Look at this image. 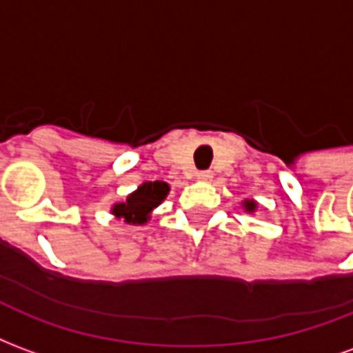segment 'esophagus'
Here are the masks:
<instances>
[{"instance_id": "obj_1", "label": "esophagus", "mask_w": 353, "mask_h": 353, "mask_svg": "<svg viewBox=\"0 0 353 353\" xmlns=\"http://www.w3.org/2000/svg\"><path fill=\"white\" fill-rule=\"evenodd\" d=\"M212 177H214V174H212L210 170H202V172L196 174V179H200V181H210Z\"/></svg>"}]
</instances>
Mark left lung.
Wrapping results in <instances>:
<instances>
[{"label": "left lung", "mask_w": 353, "mask_h": 353, "mask_svg": "<svg viewBox=\"0 0 353 353\" xmlns=\"http://www.w3.org/2000/svg\"><path fill=\"white\" fill-rule=\"evenodd\" d=\"M255 208H257V204H255V202H250V200L245 202V210H248V212H253Z\"/></svg>", "instance_id": "1"}]
</instances>
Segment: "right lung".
Returning a JSON list of instances; mask_svg holds the SVG:
<instances>
[{
	"mask_svg": "<svg viewBox=\"0 0 353 353\" xmlns=\"http://www.w3.org/2000/svg\"><path fill=\"white\" fill-rule=\"evenodd\" d=\"M170 187L164 181H149L139 187L138 191L132 192L130 196L126 199V202L115 204L113 214L117 217H123L126 223L132 225H141L149 219L151 210L161 204L162 200L166 199Z\"/></svg>",
	"mask_w": 353,
	"mask_h": 353,
	"instance_id": "obj_1",
	"label": "right lung"
}]
</instances>
